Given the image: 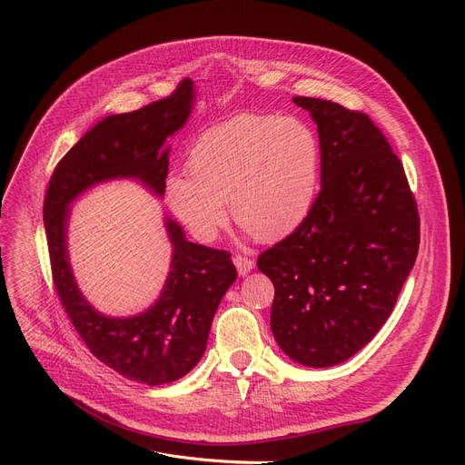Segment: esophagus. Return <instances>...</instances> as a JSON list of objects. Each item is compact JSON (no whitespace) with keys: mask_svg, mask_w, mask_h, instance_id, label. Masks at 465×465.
Returning <instances> with one entry per match:
<instances>
[{"mask_svg":"<svg viewBox=\"0 0 465 465\" xmlns=\"http://www.w3.org/2000/svg\"><path fill=\"white\" fill-rule=\"evenodd\" d=\"M233 263L237 267L239 275H242V277H245L247 273H251L252 267H254V262L251 258H247V256H242V254H235L233 256Z\"/></svg>","mask_w":465,"mask_h":465,"instance_id":"1","label":"esophagus"}]
</instances>
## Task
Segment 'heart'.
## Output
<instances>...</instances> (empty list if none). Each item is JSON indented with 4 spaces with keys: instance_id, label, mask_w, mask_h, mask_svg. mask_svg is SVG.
Masks as SVG:
<instances>
[{
    "instance_id": "1",
    "label": "heart",
    "mask_w": 465,
    "mask_h": 465,
    "mask_svg": "<svg viewBox=\"0 0 465 465\" xmlns=\"http://www.w3.org/2000/svg\"><path fill=\"white\" fill-rule=\"evenodd\" d=\"M188 175L165 181V203L202 242L228 223L260 241L294 233L311 213L321 181V143L296 116L237 114L202 132L186 154Z\"/></svg>"
}]
</instances>
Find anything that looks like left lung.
<instances>
[{
  "label": "left lung",
  "mask_w": 465,
  "mask_h": 465,
  "mask_svg": "<svg viewBox=\"0 0 465 465\" xmlns=\"http://www.w3.org/2000/svg\"><path fill=\"white\" fill-rule=\"evenodd\" d=\"M316 122L322 188L305 223L258 256L272 279V331L309 368L354 356L392 312L419 254L420 220L403 163L360 111L294 97Z\"/></svg>",
  "instance_id": "left-lung-1"
}]
</instances>
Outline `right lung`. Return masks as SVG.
<instances>
[{
    "instance_id": "obj_1",
    "label": "right lung",
    "mask_w": 465,
    "mask_h": 465,
    "mask_svg": "<svg viewBox=\"0 0 465 465\" xmlns=\"http://www.w3.org/2000/svg\"><path fill=\"white\" fill-rule=\"evenodd\" d=\"M192 104L193 84L184 79L163 100L97 122L58 162L43 205L53 281L71 324L97 360L149 386L184 377L203 356L218 303L237 279L232 254L186 241L167 218L173 258L158 302L137 316L111 319L84 300L73 277L65 241L69 203L111 179H137L162 195L169 167L163 143L184 126Z\"/></svg>"
}]
</instances>
